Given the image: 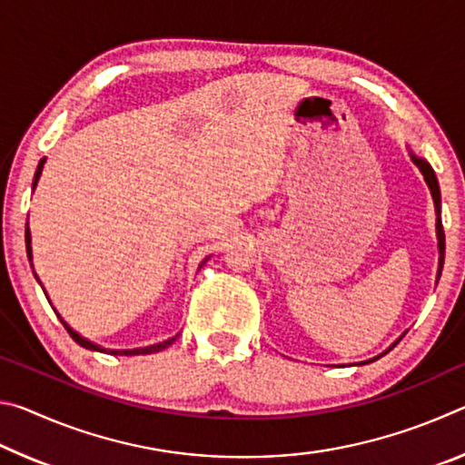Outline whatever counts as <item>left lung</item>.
I'll list each match as a JSON object with an SVG mask.
<instances>
[{
    "label": "left lung",
    "instance_id": "obj_1",
    "mask_svg": "<svg viewBox=\"0 0 465 465\" xmlns=\"http://www.w3.org/2000/svg\"><path fill=\"white\" fill-rule=\"evenodd\" d=\"M412 160H414L416 166H419V170L422 172L424 180H427L432 199H435V204H437V213H439L440 193H439V184H437L435 172H432V168L429 166V163L424 162V160H420V157H414L412 155ZM437 238H439V252H440V258H439V277H440V269H443V258H445V232H443V223H440V217H437Z\"/></svg>",
    "mask_w": 465,
    "mask_h": 465
}]
</instances>
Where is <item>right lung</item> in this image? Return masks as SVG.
Returning <instances> with one entry per match:
<instances>
[{
	"label": "right lung",
	"mask_w": 465,
	"mask_h": 465,
	"mask_svg": "<svg viewBox=\"0 0 465 465\" xmlns=\"http://www.w3.org/2000/svg\"><path fill=\"white\" fill-rule=\"evenodd\" d=\"M43 163H45V160H41V163H38V168H36V174H35V183H33V186H36V183H38V178H41V172H43ZM26 252H28V261H30V232L26 230ZM61 324L65 326V330L69 332V336L74 338V341L80 344V346H84V349H92V351H104V349H100L98 344H92L90 341H85V338H82L80 334L77 332H74L72 328H69L65 322L61 320ZM176 338H168L166 342H160V344H153V346H145V349H133V351H110V355H152V352H160V351H163L166 349V346H170L172 342H174Z\"/></svg>",
	"instance_id": "1"
}]
</instances>
